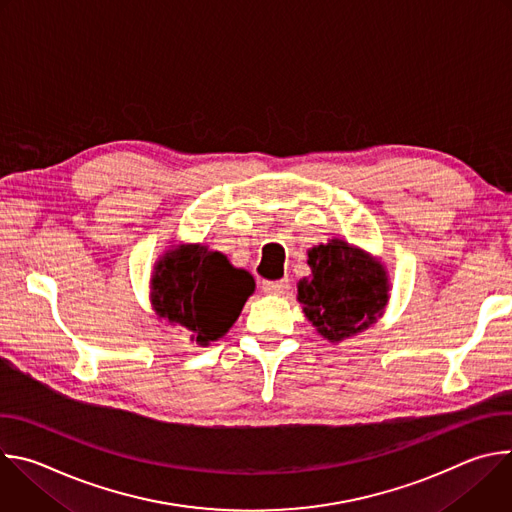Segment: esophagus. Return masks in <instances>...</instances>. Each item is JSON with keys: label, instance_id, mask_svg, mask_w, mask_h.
I'll return each mask as SVG.
<instances>
[{"label": "esophagus", "instance_id": "esophagus-1", "mask_svg": "<svg viewBox=\"0 0 512 512\" xmlns=\"http://www.w3.org/2000/svg\"><path fill=\"white\" fill-rule=\"evenodd\" d=\"M265 294H273V296H281L283 291L289 287V279L283 277V279H277V281H263L261 283Z\"/></svg>", "mask_w": 512, "mask_h": 512}]
</instances>
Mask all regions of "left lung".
Listing matches in <instances>:
<instances>
[{
  "label": "left lung",
  "instance_id": "obj_1",
  "mask_svg": "<svg viewBox=\"0 0 512 512\" xmlns=\"http://www.w3.org/2000/svg\"><path fill=\"white\" fill-rule=\"evenodd\" d=\"M312 277L298 283L308 320L330 342L369 328L387 304V273L367 253L332 239L308 253Z\"/></svg>",
  "mask_w": 512,
  "mask_h": 512
}]
</instances>
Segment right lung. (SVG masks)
Returning <instances> with one entry per match:
<instances>
[{
    "label": "right lung",
    "instance_id": "add662e5",
    "mask_svg": "<svg viewBox=\"0 0 512 512\" xmlns=\"http://www.w3.org/2000/svg\"><path fill=\"white\" fill-rule=\"evenodd\" d=\"M253 289V277L223 253L194 245L166 253L156 265L152 302L160 318L206 346L229 332Z\"/></svg>",
    "mask_w": 512,
    "mask_h": 512
}]
</instances>
